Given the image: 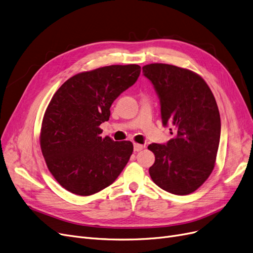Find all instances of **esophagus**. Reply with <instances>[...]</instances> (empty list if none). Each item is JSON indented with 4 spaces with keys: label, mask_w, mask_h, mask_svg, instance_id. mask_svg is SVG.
Listing matches in <instances>:
<instances>
[{
    "label": "esophagus",
    "mask_w": 253,
    "mask_h": 253,
    "mask_svg": "<svg viewBox=\"0 0 253 253\" xmlns=\"http://www.w3.org/2000/svg\"><path fill=\"white\" fill-rule=\"evenodd\" d=\"M144 148H145V146H144V145L136 144V143H134V144H133V149H134V151H135V152H138V151L143 150Z\"/></svg>",
    "instance_id": "esophagus-1"
}]
</instances>
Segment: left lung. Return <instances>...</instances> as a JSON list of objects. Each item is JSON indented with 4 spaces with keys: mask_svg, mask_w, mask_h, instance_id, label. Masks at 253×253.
I'll use <instances>...</instances> for the list:
<instances>
[{
    "mask_svg": "<svg viewBox=\"0 0 253 253\" xmlns=\"http://www.w3.org/2000/svg\"><path fill=\"white\" fill-rule=\"evenodd\" d=\"M143 74L160 98L163 125L170 124L175 132L165 145L148 146L155 155L149 174L167 192L191 194L209 178L216 162L221 135L216 99L207 82L190 70L151 63L143 67Z\"/></svg>",
    "mask_w": 253,
    "mask_h": 253,
    "instance_id": "1",
    "label": "left lung"
}]
</instances>
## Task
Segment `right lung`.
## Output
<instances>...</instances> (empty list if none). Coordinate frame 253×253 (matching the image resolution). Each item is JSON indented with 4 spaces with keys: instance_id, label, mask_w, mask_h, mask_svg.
Returning a JSON list of instances; mask_svg holds the SVG:
<instances>
[{
    "instance_id": "1",
    "label": "right lung",
    "mask_w": 253,
    "mask_h": 253,
    "mask_svg": "<svg viewBox=\"0 0 253 253\" xmlns=\"http://www.w3.org/2000/svg\"><path fill=\"white\" fill-rule=\"evenodd\" d=\"M137 64L108 65L79 73L54 93L44 112L41 148L48 169L69 192L89 196L107 188L133 152L129 141L102 137L110 106L135 83Z\"/></svg>"
}]
</instances>
